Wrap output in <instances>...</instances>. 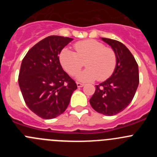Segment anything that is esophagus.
<instances>
[{
    "label": "esophagus",
    "instance_id": "1",
    "mask_svg": "<svg viewBox=\"0 0 157 157\" xmlns=\"http://www.w3.org/2000/svg\"><path fill=\"white\" fill-rule=\"evenodd\" d=\"M77 86H78V87H82L83 86H84V83L78 82H77Z\"/></svg>",
    "mask_w": 157,
    "mask_h": 157
}]
</instances>
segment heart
Returning a JSON list of instances; mask_svg holds the SVG:
<instances>
[{"label":"heart","mask_w":157,"mask_h":157,"mask_svg":"<svg viewBox=\"0 0 157 157\" xmlns=\"http://www.w3.org/2000/svg\"><path fill=\"white\" fill-rule=\"evenodd\" d=\"M74 48L75 52L64 48L59 54L60 63L69 75H77L84 62L87 68L78 75L82 81H105L114 73L117 56L113 48L94 39L78 41Z\"/></svg>","instance_id":"heart-1"}]
</instances>
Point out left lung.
<instances>
[{"instance_id":"8db88e82","label":"left lung","mask_w":157,"mask_h":157,"mask_svg":"<svg viewBox=\"0 0 157 157\" xmlns=\"http://www.w3.org/2000/svg\"><path fill=\"white\" fill-rule=\"evenodd\" d=\"M102 40L116 52L117 65L109 78L96 85L90 103L99 113L114 116L124 110L134 98L139 83L138 65L123 43L106 37H102Z\"/></svg>"}]
</instances>
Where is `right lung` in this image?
Segmentation results:
<instances>
[{"label":"right lung","instance_id":"right-lung-1","mask_svg":"<svg viewBox=\"0 0 157 157\" xmlns=\"http://www.w3.org/2000/svg\"><path fill=\"white\" fill-rule=\"evenodd\" d=\"M73 38L52 35L30 48L23 59L19 85L25 103L45 120L61 115L77 84L63 70L59 54Z\"/></svg>","mask_w":157,"mask_h":157}]
</instances>
